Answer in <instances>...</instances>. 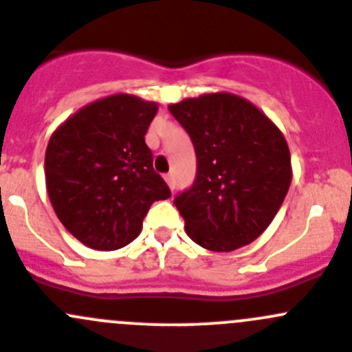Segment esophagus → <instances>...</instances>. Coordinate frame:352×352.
Masks as SVG:
<instances>
[{"label": "esophagus", "instance_id": "obj_1", "mask_svg": "<svg viewBox=\"0 0 352 352\" xmlns=\"http://www.w3.org/2000/svg\"><path fill=\"white\" fill-rule=\"evenodd\" d=\"M164 179H166L167 182V185H169V188L170 190H174V186H176V183H174V176L173 174H166V176H164Z\"/></svg>", "mask_w": 352, "mask_h": 352}]
</instances>
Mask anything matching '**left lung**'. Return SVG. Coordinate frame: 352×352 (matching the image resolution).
<instances>
[{"label": "left lung", "instance_id": "1", "mask_svg": "<svg viewBox=\"0 0 352 352\" xmlns=\"http://www.w3.org/2000/svg\"><path fill=\"white\" fill-rule=\"evenodd\" d=\"M169 112L197 155L195 182L174 199L186 235L214 252L249 245L270 226L292 182L282 131L232 93L186 98Z\"/></svg>", "mask_w": 352, "mask_h": 352}]
</instances>
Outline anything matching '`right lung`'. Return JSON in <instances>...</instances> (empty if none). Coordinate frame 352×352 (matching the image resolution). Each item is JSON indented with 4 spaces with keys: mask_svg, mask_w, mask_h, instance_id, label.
Segmentation results:
<instances>
[{
    "mask_svg": "<svg viewBox=\"0 0 352 352\" xmlns=\"http://www.w3.org/2000/svg\"><path fill=\"white\" fill-rule=\"evenodd\" d=\"M157 103L133 95L82 107L48 142L45 178L62 224L86 247L117 250L140 235L155 200L170 197L145 135Z\"/></svg>",
    "mask_w": 352,
    "mask_h": 352,
    "instance_id": "add662e5",
    "label": "right lung"
}]
</instances>
